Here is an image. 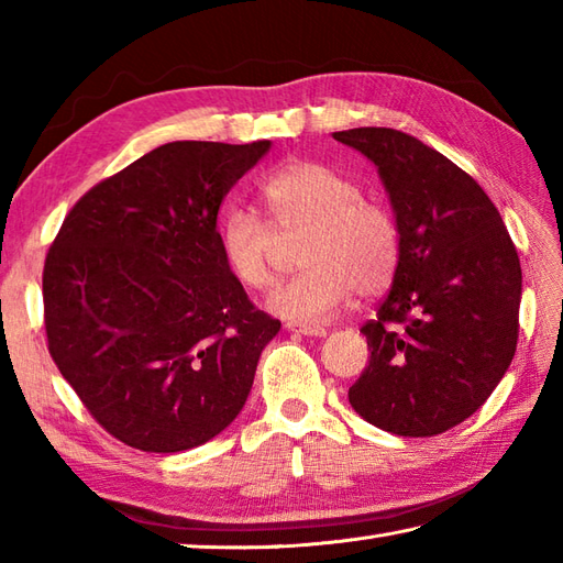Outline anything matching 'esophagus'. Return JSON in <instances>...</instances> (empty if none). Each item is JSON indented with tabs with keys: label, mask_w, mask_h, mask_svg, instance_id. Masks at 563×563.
Segmentation results:
<instances>
[{
	"label": "esophagus",
	"mask_w": 563,
	"mask_h": 563,
	"mask_svg": "<svg viewBox=\"0 0 563 563\" xmlns=\"http://www.w3.org/2000/svg\"><path fill=\"white\" fill-rule=\"evenodd\" d=\"M290 333H300V336H314V339H324L327 336V329L324 327H305V324H285Z\"/></svg>",
	"instance_id": "34e87169"
}]
</instances>
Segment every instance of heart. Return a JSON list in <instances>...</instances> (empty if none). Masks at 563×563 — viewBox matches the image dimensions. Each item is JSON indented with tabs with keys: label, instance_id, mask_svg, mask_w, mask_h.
<instances>
[{
	"label": "heart",
	"instance_id": "b5f03b06",
	"mask_svg": "<svg viewBox=\"0 0 563 563\" xmlns=\"http://www.w3.org/2000/svg\"><path fill=\"white\" fill-rule=\"evenodd\" d=\"M261 200L278 234L307 230L300 251L305 271L271 292V314L290 324L317 327L341 312L355 290L375 295L391 283L399 266L397 222L333 166L288 162L261 184ZM275 232L246 208L224 214L220 254L239 285L266 290L273 283Z\"/></svg>",
	"mask_w": 563,
	"mask_h": 563
}]
</instances>
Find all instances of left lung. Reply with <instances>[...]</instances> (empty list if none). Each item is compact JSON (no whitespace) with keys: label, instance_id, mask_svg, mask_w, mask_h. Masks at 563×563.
I'll use <instances>...</instances> for the list:
<instances>
[{"label":"left lung","instance_id":"8db88e82","mask_svg":"<svg viewBox=\"0 0 563 563\" xmlns=\"http://www.w3.org/2000/svg\"><path fill=\"white\" fill-rule=\"evenodd\" d=\"M377 166L399 230V266L361 329L369 365L349 389L367 423L428 438L492 397L516 355L522 271L482 186L391 128L333 133Z\"/></svg>","mask_w":563,"mask_h":563}]
</instances>
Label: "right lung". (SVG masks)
I'll list each match as a JSON object with an SVG mask.
<instances>
[{
  "instance_id": "right-lung-1",
  "label": "right lung",
  "mask_w": 563,
  "mask_h": 563,
  "mask_svg": "<svg viewBox=\"0 0 563 563\" xmlns=\"http://www.w3.org/2000/svg\"><path fill=\"white\" fill-rule=\"evenodd\" d=\"M268 150L166 142L79 198L47 251V351L130 448L181 452L222 433L280 331L227 271L218 232L224 196Z\"/></svg>"
}]
</instances>
